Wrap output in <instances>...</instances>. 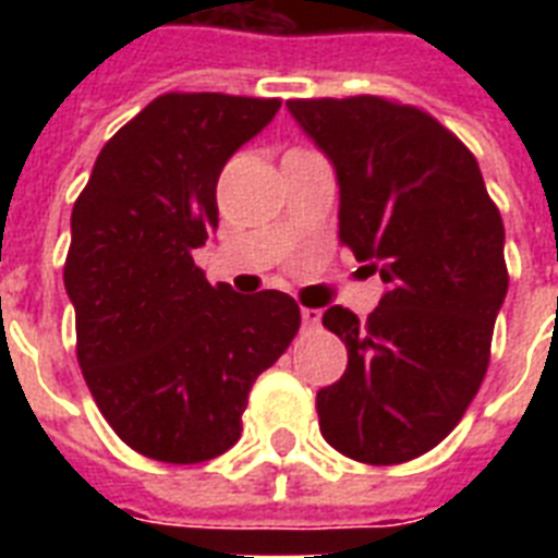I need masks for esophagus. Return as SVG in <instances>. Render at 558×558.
<instances>
[{
  "mask_svg": "<svg viewBox=\"0 0 558 558\" xmlns=\"http://www.w3.org/2000/svg\"><path fill=\"white\" fill-rule=\"evenodd\" d=\"M301 322H304V327H318V322H322V313H318V310H313V306H304V310H301Z\"/></svg>",
  "mask_w": 558,
  "mask_h": 558,
  "instance_id": "1",
  "label": "esophagus"
}]
</instances>
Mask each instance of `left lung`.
Instances as JSON below:
<instances>
[{"label": "left lung", "instance_id": "8db88e82", "mask_svg": "<svg viewBox=\"0 0 558 558\" xmlns=\"http://www.w3.org/2000/svg\"><path fill=\"white\" fill-rule=\"evenodd\" d=\"M287 107L336 165L341 245L388 287L367 322L344 306L324 313L348 371L318 390V425L359 463H408L449 437L486 376L510 283L501 214L472 150L414 104L350 95Z\"/></svg>", "mask_w": 558, "mask_h": 558}]
</instances>
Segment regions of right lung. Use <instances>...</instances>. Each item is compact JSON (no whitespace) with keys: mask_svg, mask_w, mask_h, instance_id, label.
<instances>
[{"mask_svg":"<svg viewBox=\"0 0 558 558\" xmlns=\"http://www.w3.org/2000/svg\"><path fill=\"white\" fill-rule=\"evenodd\" d=\"M278 98L168 92L100 150L72 210L63 280L77 365L112 432L144 458L202 463L240 440L248 390L301 327L295 298L210 287L193 248L217 179Z\"/></svg>","mask_w":558,"mask_h":558,"instance_id":"obj_1","label":"right lung"}]
</instances>
